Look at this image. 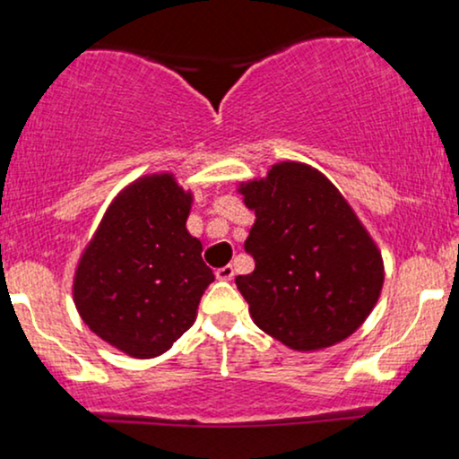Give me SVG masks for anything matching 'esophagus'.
<instances>
[{
	"mask_svg": "<svg viewBox=\"0 0 459 459\" xmlns=\"http://www.w3.org/2000/svg\"><path fill=\"white\" fill-rule=\"evenodd\" d=\"M215 276H218V281H233V276H235L233 265L220 267V270H215Z\"/></svg>",
	"mask_w": 459,
	"mask_h": 459,
	"instance_id": "1",
	"label": "esophagus"
}]
</instances>
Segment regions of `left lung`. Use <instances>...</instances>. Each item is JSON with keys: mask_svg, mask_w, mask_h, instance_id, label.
I'll list each match as a JSON object with an SVG mask.
<instances>
[{"mask_svg": "<svg viewBox=\"0 0 459 459\" xmlns=\"http://www.w3.org/2000/svg\"><path fill=\"white\" fill-rule=\"evenodd\" d=\"M256 220L246 239L255 272L237 289L263 332L296 351L336 345L365 324L384 261L343 194L308 163H273L239 183Z\"/></svg>", "mask_w": 459, "mask_h": 459, "instance_id": "left-lung-1", "label": "left lung"}]
</instances>
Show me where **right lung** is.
<instances>
[{
  "mask_svg": "<svg viewBox=\"0 0 459 459\" xmlns=\"http://www.w3.org/2000/svg\"><path fill=\"white\" fill-rule=\"evenodd\" d=\"M192 200L172 172L140 177L112 200L77 263L83 324L131 358L170 350L215 278L186 229Z\"/></svg>",
  "mask_w": 459,
  "mask_h": 459,
  "instance_id": "obj_1",
  "label": "right lung"
}]
</instances>
